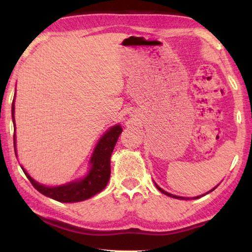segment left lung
Returning a JSON list of instances; mask_svg holds the SVG:
<instances>
[{"label":"left lung","mask_w":252,"mask_h":252,"mask_svg":"<svg viewBox=\"0 0 252 252\" xmlns=\"http://www.w3.org/2000/svg\"><path fill=\"white\" fill-rule=\"evenodd\" d=\"M156 187L158 188V190H160L161 191V192L162 193H164V194H167V195H169V197H171V198H176V199H183V200H186V199H189V198H183V197H178V195H173V194H171V193H168V192H165V191L164 190H162L161 189V188L159 187V186H158V185H156ZM215 189H216V188H215ZM211 191H213V189L211 190ZM197 198H200V197H195L194 199H197Z\"/></svg>","instance_id":"1"}]
</instances>
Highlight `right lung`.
Listing matches in <instances>:
<instances>
[{
	"mask_svg": "<svg viewBox=\"0 0 252 252\" xmlns=\"http://www.w3.org/2000/svg\"><path fill=\"white\" fill-rule=\"evenodd\" d=\"M12 117H13L14 123V100L12 103ZM122 133V127L120 126H113L106 132V133L100 139L99 143L93 153L91 163L92 168L90 172L83 180L69 183V185L50 188L42 186L29 176L23 170L25 176L28 177L30 182L35 189L46 197L52 198L60 202H78L83 201L93 195L99 193L108 185L111 168H110V158L112 155L114 146L118 141V138ZM15 146V135L13 136Z\"/></svg>",
	"mask_w": 252,
	"mask_h": 252,
	"instance_id": "1",
	"label": "right lung"
}]
</instances>
